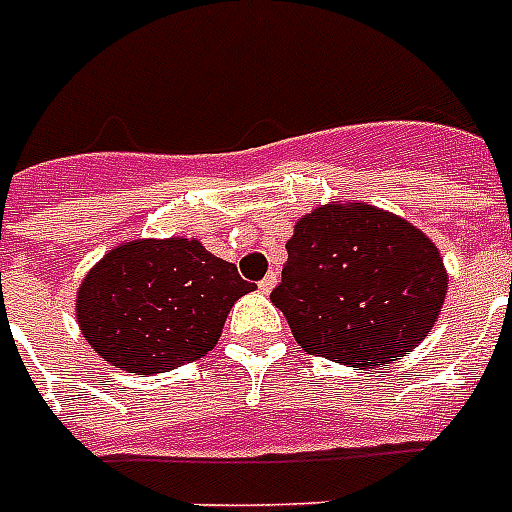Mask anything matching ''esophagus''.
<instances>
[{
  "instance_id": "esophagus-1",
  "label": "esophagus",
  "mask_w": 512,
  "mask_h": 512,
  "mask_svg": "<svg viewBox=\"0 0 512 512\" xmlns=\"http://www.w3.org/2000/svg\"><path fill=\"white\" fill-rule=\"evenodd\" d=\"M273 287H276V273H273V271L268 273V276H265V279L260 281V284H257V289H260L263 295H271Z\"/></svg>"
}]
</instances>
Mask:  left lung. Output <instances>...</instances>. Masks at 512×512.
I'll return each mask as SVG.
<instances>
[{
	"label": "left lung",
	"instance_id": "obj_1",
	"mask_svg": "<svg viewBox=\"0 0 512 512\" xmlns=\"http://www.w3.org/2000/svg\"><path fill=\"white\" fill-rule=\"evenodd\" d=\"M446 287L444 257L417 225L366 201H329L295 223L271 300L300 348L374 369L428 337Z\"/></svg>",
	"mask_w": 512,
	"mask_h": 512
}]
</instances>
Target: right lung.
<instances>
[{"mask_svg":"<svg viewBox=\"0 0 512 512\" xmlns=\"http://www.w3.org/2000/svg\"><path fill=\"white\" fill-rule=\"evenodd\" d=\"M257 289L199 239H135L108 249L76 292V321L103 361L159 374L212 350L233 303Z\"/></svg>","mask_w":512,"mask_h":512,"instance_id":"1","label":"right lung"}]
</instances>
